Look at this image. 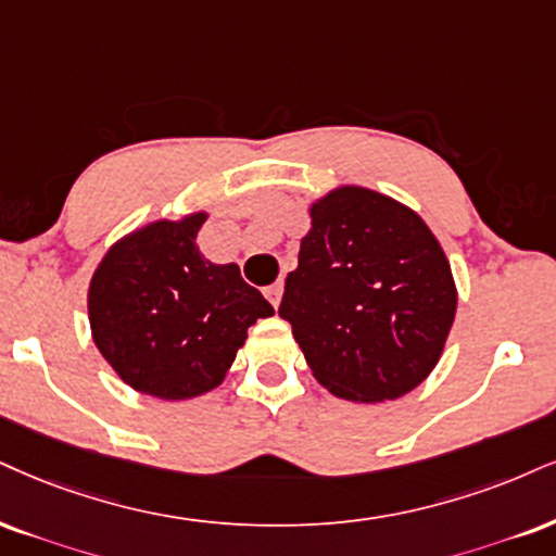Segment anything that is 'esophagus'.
Returning a JSON list of instances; mask_svg holds the SVG:
<instances>
[{
  "instance_id": "1",
  "label": "esophagus",
  "mask_w": 556,
  "mask_h": 556,
  "mask_svg": "<svg viewBox=\"0 0 556 556\" xmlns=\"http://www.w3.org/2000/svg\"><path fill=\"white\" fill-rule=\"evenodd\" d=\"M280 296H283V283H273V286H267V289H265V299L270 301V304L276 306V309H278V304H280Z\"/></svg>"
}]
</instances>
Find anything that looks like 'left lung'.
<instances>
[{
    "label": "left lung",
    "mask_w": 556,
    "mask_h": 556,
    "mask_svg": "<svg viewBox=\"0 0 556 556\" xmlns=\"http://www.w3.org/2000/svg\"><path fill=\"white\" fill-rule=\"evenodd\" d=\"M309 214L278 314L314 379L351 402L413 392L456 317L443 247L413 208L358 185L330 190Z\"/></svg>",
    "instance_id": "left-lung-1"
}]
</instances>
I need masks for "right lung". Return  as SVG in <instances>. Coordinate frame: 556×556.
Masks as SVG:
<instances>
[{
  "mask_svg": "<svg viewBox=\"0 0 556 556\" xmlns=\"http://www.w3.org/2000/svg\"><path fill=\"white\" fill-rule=\"evenodd\" d=\"M208 214L152 222L105 252L87 312L102 358L156 400H193L224 381L257 319L273 317L239 265H216L195 237Z\"/></svg>",
  "mask_w": 556,
  "mask_h": 556,
  "instance_id": "add662e5",
  "label": "right lung"
}]
</instances>
